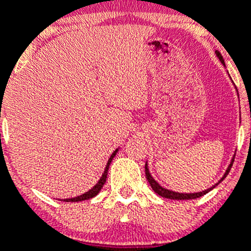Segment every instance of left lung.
I'll return each instance as SVG.
<instances>
[{"instance_id":"8db88e82","label":"left lung","mask_w":251,"mask_h":251,"mask_svg":"<svg viewBox=\"0 0 251 251\" xmlns=\"http://www.w3.org/2000/svg\"><path fill=\"white\" fill-rule=\"evenodd\" d=\"M216 53H217L218 58H220V60L222 61V64H225V61H223L222 55H221L220 52H216ZM233 162H234V159L232 160V163H230V165H229V167H228L227 172H226L225 176H223L222 179H221V181H222V180L225 179V177L228 175V173H229L230 168H232V165H233ZM145 169H146V170H145V172H146V177H147L148 182H150V185H151V187H152V189H153V191H154L155 194H158V195H159V196H162V198L172 199V200H194V199H198V198H201V196L206 195V194H207L208 191L212 190L213 187H215L216 185H217V184L213 185V186L211 187V189H207V190H205V191H201V193H195V194H180V193H174V191L168 190V189H164V187L160 186V185L158 184V182L155 181V180L153 179L152 176H151L150 172H148L147 164L145 165Z\"/></svg>"}]
</instances>
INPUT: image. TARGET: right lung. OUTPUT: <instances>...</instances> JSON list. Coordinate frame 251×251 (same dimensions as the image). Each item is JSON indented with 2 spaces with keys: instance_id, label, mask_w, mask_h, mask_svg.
<instances>
[{
  "instance_id": "add662e5",
  "label": "right lung",
  "mask_w": 251,
  "mask_h": 251,
  "mask_svg": "<svg viewBox=\"0 0 251 251\" xmlns=\"http://www.w3.org/2000/svg\"><path fill=\"white\" fill-rule=\"evenodd\" d=\"M116 152H118V150L114 151V153H113V154H111V157L109 158L108 164H106L105 170H104V174L101 175L100 180H99V181L97 182V185L93 187V189H91V190H89V191H87V193L83 194V195L77 196V198H74V199H66V200H64V201H66V202H78V201L89 200V199H92V198H94V196H96V195H98L99 191H100V190H101V187H103V185L105 184V181H106V175H108L109 165H110V163H111V160H113V158L115 157Z\"/></svg>"
}]
</instances>
